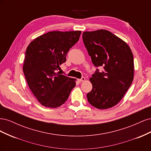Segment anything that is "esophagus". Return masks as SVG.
Masks as SVG:
<instances>
[{
	"instance_id": "1",
	"label": "esophagus",
	"mask_w": 151,
	"mask_h": 151,
	"mask_svg": "<svg viewBox=\"0 0 151 151\" xmlns=\"http://www.w3.org/2000/svg\"><path fill=\"white\" fill-rule=\"evenodd\" d=\"M85 80H86L85 77H82L81 79H77V81H78V82H79V83H81V82H83Z\"/></svg>"
}]
</instances>
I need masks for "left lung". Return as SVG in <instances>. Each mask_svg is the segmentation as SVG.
I'll use <instances>...</instances> for the list:
<instances>
[{
    "mask_svg": "<svg viewBox=\"0 0 151 151\" xmlns=\"http://www.w3.org/2000/svg\"><path fill=\"white\" fill-rule=\"evenodd\" d=\"M83 39L93 64L104 68L89 79L93 89L87 94L88 102L99 109L110 108L121 101L133 81V53L125 42L108 30L85 31Z\"/></svg>",
    "mask_w": 151,
    "mask_h": 151,
    "instance_id": "8db88e82",
    "label": "left lung"
}]
</instances>
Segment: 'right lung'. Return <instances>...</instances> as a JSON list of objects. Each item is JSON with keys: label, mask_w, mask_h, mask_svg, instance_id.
Returning <instances> with one entry per match:
<instances>
[{"label": "right lung", "mask_w": 151, "mask_h": 151, "mask_svg": "<svg viewBox=\"0 0 151 151\" xmlns=\"http://www.w3.org/2000/svg\"><path fill=\"white\" fill-rule=\"evenodd\" d=\"M81 31H51L38 36L26 50L23 70L36 98L43 106H60L76 86V79L56 72L66 61L67 53L78 42Z\"/></svg>", "instance_id": "add662e5"}]
</instances>
